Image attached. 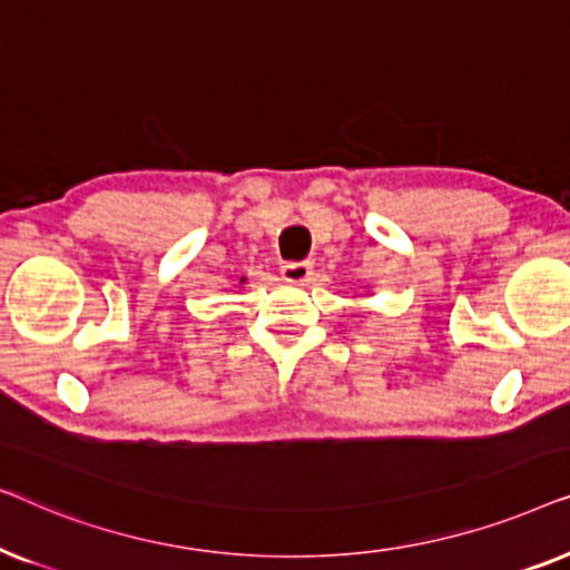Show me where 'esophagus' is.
Wrapping results in <instances>:
<instances>
[{"label": "esophagus", "instance_id": "1", "mask_svg": "<svg viewBox=\"0 0 570 570\" xmlns=\"http://www.w3.org/2000/svg\"><path fill=\"white\" fill-rule=\"evenodd\" d=\"M283 279L291 285H308L314 279V267L308 262H291L283 267Z\"/></svg>", "mask_w": 570, "mask_h": 570}]
</instances>
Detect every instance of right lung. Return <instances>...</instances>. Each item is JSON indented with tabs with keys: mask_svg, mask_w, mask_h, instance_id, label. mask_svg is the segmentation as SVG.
<instances>
[{
	"mask_svg": "<svg viewBox=\"0 0 570 570\" xmlns=\"http://www.w3.org/2000/svg\"><path fill=\"white\" fill-rule=\"evenodd\" d=\"M246 283V277H240V285H244Z\"/></svg>",
	"mask_w": 570,
	"mask_h": 570,
	"instance_id": "obj_1",
	"label": "right lung"
}]
</instances>
